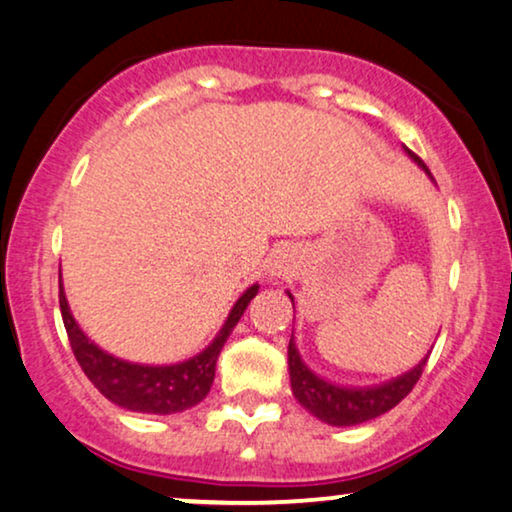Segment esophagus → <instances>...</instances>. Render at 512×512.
<instances>
[{"label": "esophagus", "instance_id": "1", "mask_svg": "<svg viewBox=\"0 0 512 512\" xmlns=\"http://www.w3.org/2000/svg\"><path fill=\"white\" fill-rule=\"evenodd\" d=\"M290 274V260L286 255H276L269 262V276L271 278H286Z\"/></svg>", "mask_w": 512, "mask_h": 512}]
</instances>
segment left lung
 <instances>
[{
	"mask_svg": "<svg viewBox=\"0 0 512 512\" xmlns=\"http://www.w3.org/2000/svg\"><path fill=\"white\" fill-rule=\"evenodd\" d=\"M404 151L409 153V158L416 163L418 167H423L425 174L430 177V170L425 167L423 160L418 158L416 153L409 151L404 146ZM432 179V177H430ZM290 302L295 300L290 295V290H286ZM430 357V354H428ZM428 357L420 359L411 371L397 375V378L387 380L383 385H373V387H345V385H335L331 380L321 378L316 375L312 368L304 364L300 352H297L293 335H290V345H288V371H290V387H293L295 399L307 409L312 416H316L323 423L335 425V428H349V425H359L366 423V420H373L378 416H383L394 406L399 404L401 399L406 397L413 390V385L418 383L420 373H423L425 364H428Z\"/></svg>",
	"mask_w": 512,
	"mask_h": 512,
	"instance_id": "obj_1",
	"label": "left lung"
}]
</instances>
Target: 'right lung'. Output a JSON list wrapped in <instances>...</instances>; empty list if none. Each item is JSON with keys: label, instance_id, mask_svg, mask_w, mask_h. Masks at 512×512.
Returning a JSON list of instances; mask_svg holds the SVG:
<instances>
[{"label": "right lung", "instance_id": "add662e5", "mask_svg": "<svg viewBox=\"0 0 512 512\" xmlns=\"http://www.w3.org/2000/svg\"><path fill=\"white\" fill-rule=\"evenodd\" d=\"M257 290H260V286L252 283L238 297L229 316H226L224 326L219 328L215 340L203 352H198L196 357L186 361H179V364L151 366L113 357L106 349L96 345L92 338H87V333L82 331L80 323L75 321L73 312H70L66 293H63L61 274H58V304H61L63 326H66L70 347H73V354L77 364L82 366L84 375L113 404L127 411L153 413V416L181 413L208 397L212 380H215L219 352H222L224 342L229 340L236 323L241 321L245 307L257 295Z\"/></svg>", "mask_w": 512, "mask_h": 512}]
</instances>
